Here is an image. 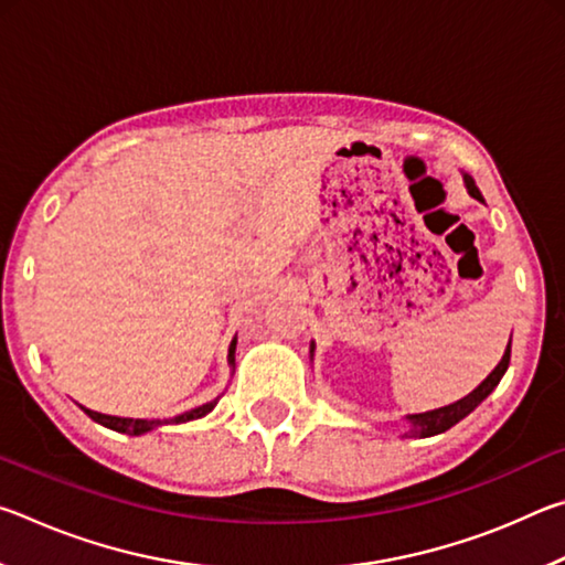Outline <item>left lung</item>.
I'll list each match as a JSON object with an SVG mask.
<instances>
[{
	"label": "left lung",
	"mask_w": 565,
	"mask_h": 565,
	"mask_svg": "<svg viewBox=\"0 0 565 565\" xmlns=\"http://www.w3.org/2000/svg\"><path fill=\"white\" fill-rule=\"evenodd\" d=\"M463 181H466L468 194H471L473 199H478V202H483V196H481V191H478L476 181L468 177V174H463ZM311 353H313V343H311ZM509 363H511V341H509V347H505V353H503V359L499 361V366H495L491 374L486 376L481 384H478L471 391V394L463 396L461 401H456V404L444 406V408H434V411H426V414H411V416H406V420H408V434L406 436L428 438V436H436V434L448 431V428L456 426L458 420L471 414V411L478 404H481V401L489 396L495 386H499V381L503 379L505 369H509Z\"/></svg>",
	"instance_id": "left-lung-1"
}]
</instances>
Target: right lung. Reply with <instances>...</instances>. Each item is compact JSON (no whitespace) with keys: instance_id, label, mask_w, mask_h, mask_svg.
I'll use <instances>...</instances> for the list:
<instances>
[{"instance_id":"add662e5","label":"right lung","mask_w":565,"mask_h":565,"mask_svg":"<svg viewBox=\"0 0 565 565\" xmlns=\"http://www.w3.org/2000/svg\"><path fill=\"white\" fill-rule=\"evenodd\" d=\"M234 351H236V339L232 341V347H228V366H234ZM216 401H218V398L209 401V404H204V406L191 408V411H186V414L174 416V418H164V420H161V418H151V420H147V418H121V416L99 414V411H92V408H84V406H82V408H84V414H87L92 420H97V424L111 428V431L129 434V436H141V434H147V431H151V428H157V426H164V424H184V420L202 418V416H206L209 411H212V408L216 406Z\"/></svg>"}]
</instances>
